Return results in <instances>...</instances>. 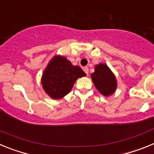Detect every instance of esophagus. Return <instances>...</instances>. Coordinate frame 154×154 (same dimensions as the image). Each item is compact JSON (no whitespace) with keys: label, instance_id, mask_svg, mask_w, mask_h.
<instances>
[{"label":"esophagus","instance_id":"esophagus-1","mask_svg":"<svg viewBox=\"0 0 154 154\" xmlns=\"http://www.w3.org/2000/svg\"><path fill=\"white\" fill-rule=\"evenodd\" d=\"M83 70H84V72H85V74L88 75H89V69H88V67H85L83 69Z\"/></svg>","mask_w":154,"mask_h":154}]
</instances>
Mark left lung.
Segmentation results:
<instances>
[{
  "instance_id": "8db88e82",
  "label": "left lung",
  "mask_w": 154,
  "mask_h": 154,
  "mask_svg": "<svg viewBox=\"0 0 154 154\" xmlns=\"http://www.w3.org/2000/svg\"><path fill=\"white\" fill-rule=\"evenodd\" d=\"M96 89L103 95L108 96L116 89V80L109 67L105 64H99L95 67V72L91 75Z\"/></svg>"
}]
</instances>
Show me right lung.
Listing matches in <instances>:
<instances>
[{
    "mask_svg": "<svg viewBox=\"0 0 154 154\" xmlns=\"http://www.w3.org/2000/svg\"><path fill=\"white\" fill-rule=\"evenodd\" d=\"M85 75L79 66H73L65 57L53 58L42 75V84L51 98L62 99L71 91L77 79Z\"/></svg>",
    "mask_w": 154,
    "mask_h": 154,
    "instance_id": "1",
    "label": "right lung"
}]
</instances>
